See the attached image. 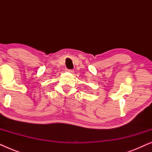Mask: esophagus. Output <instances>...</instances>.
Here are the masks:
<instances>
[{"instance_id": "obj_1", "label": "esophagus", "mask_w": 152, "mask_h": 152, "mask_svg": "<svg viewBox=\"0 0 152 152\" xmlns=\"http://www.w3.org/2000/svg\"><path fill=\"white\" fill-rule=\"evenodd\" d=\"M66 71L69 72H70V73H73V72H74V70H71V69H67V70H66Z\"/></svg>"}]
</instances>
